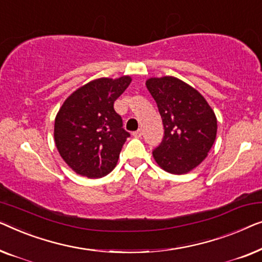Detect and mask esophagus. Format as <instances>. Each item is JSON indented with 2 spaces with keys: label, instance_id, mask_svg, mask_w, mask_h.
I'll return each mask as SVG.
<instances>
[{
  "label": "esophagus",
  "instance_id": "esophagus-1",
  "mask_svg": "<svg viewBox=\"0 0 262 262\" xmlns=\"http://www.w3.org/2000/svg\"><path fill=\"white\" fill-rule=\"evenodd\" d=\"M141 135H142V130L141 129H138V130L133 132V136H134V138H141Z\"/></svg>",
  "mask_w": 262,
  "mask_h": 262
}]
</instances>
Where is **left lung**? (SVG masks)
<instances>
[{"instance_id": "8db88e82", "label": "left lung", "mask_w": 262, "mask_h": 262, "mask_svg": "<svg viewBox=\"0 0 262 262\" xmlns=\"http://www.w3.org/2000/svg\"><path fill=\"white\" fill-rule=\"evenodd\" d=\"M164 124V138L153 150L158 165L173 174H184L208 156L216 139L217 120L197 90L174 77L146 82Z\"/></svg>"}]
</instances>
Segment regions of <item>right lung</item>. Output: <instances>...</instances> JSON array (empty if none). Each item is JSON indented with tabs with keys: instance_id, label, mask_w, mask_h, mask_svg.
<instances>
[{
	"instance_id": "right-lung-1",
	"label": "right lung",
	"mask_w": 262,
	"mask_h": 262,
	"mask_svg": "<svg viewBox=\"0 0 262 262\" xmlns=\"http://www.w3.org/2000/svg\"><path fill=\"white\" fill-rule=\"evenodd\" d=\"M130 82L128 76L93 80L61 105L54 121V141L65 163L78 174L102 178L116 166L130 134L114 102Z\"/></svg>"
}]
</instances>
